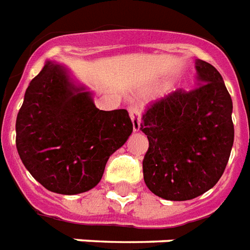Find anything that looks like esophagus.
<instances>
[{
  "label": "esophagus",
  "instance_id": "esophagus-1",
  "mask_svg": "<svg viewBox=\"0 0 250 250\" xmlns=\"http://www.w3.org/2000/svg\"><path fill=\"white\" fill-rule=\"evenodd\" d=\"M130 111V116L131 120H132V125H134V131L135 132H138L140 130V112L139 108L138 107H130L128 108Z\"/></svg>",
  "mask_w": 250,
  "mask_h": 250
}]
</instances>
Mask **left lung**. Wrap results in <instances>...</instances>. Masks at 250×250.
Wrapping results in <instances>:
<instances>
[{
  "mask_svg": "<svg viewBox=\"0 0 250 250\" xmlns=\"http://www.w3.org/2000/svg\"><path fill=\"white\" fill-rule=\"evenodd\" d=\"M196 71L200 86L151 102L142 116L140 131L149 143L144 182L166 200H191L210 189L223 176L233 146V104L221 74L201 59Z\"/></svg>",
  "mask_w": 250,
  "mask_h": 250,
  "instance_id": "obj_1",
  "label": "left lung"
}]
</instances>
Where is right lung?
Instances as JSON below:
<instances>
[{
  "label": "right lung",
  "mask_w": 250,
  "mask_h": 250,
  "mask_svg": "<svg viewBox=\"0 0 250 250\" xmlns=\"http://www.w3.org/2000/svg\"><path fill=\"white\" fill-rule=\"evenodd\" d=\"M132 128L127 110L97 108L90 92L47 62L26 88L16 144L23 166L46 189L77 195L101 182L107 160Z\"/></svg>",
  "instance_id": "add662e5"
}]
</instances>
